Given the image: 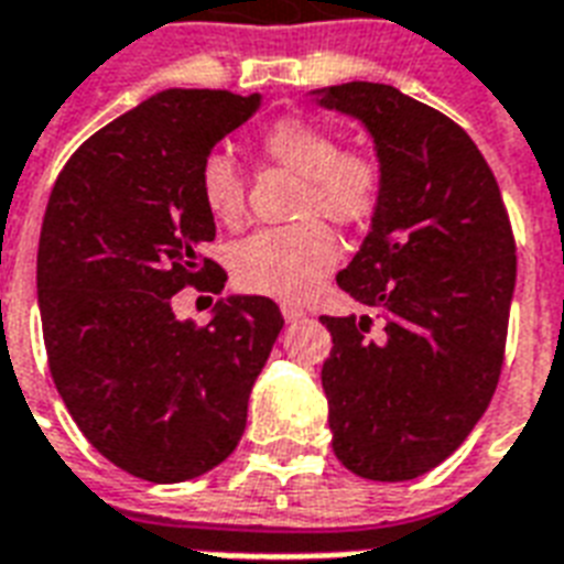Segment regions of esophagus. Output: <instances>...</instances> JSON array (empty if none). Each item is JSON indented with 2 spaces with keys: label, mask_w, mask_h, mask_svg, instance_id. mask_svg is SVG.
I'll return each mask as SVG.
<instances>
[{
  "label": "esophagus",
  "mask_w": 564,
  "mask_h": 564,
  "mask_svg": "<svg viewBox=\"0 0 564 564\" xmlns=\"http://www.w3.org/2000/svg\"><path fill=\"white\" fill-rule=\"evenodd\" d=\"M281 313L286 322H299V318L304 316V307H301V304H295V301H283Z\"/></svg>",
  "instance_id": "obj_1"
}]
</instances>
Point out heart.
Segmentation results:
<instances>
[{
  "mask_svg": "<svg viewBox=\"0 0 564 564\" xmlns=\"http://www.w3.org/2000/svg\"><path fill=\"white\" fill-rule=\"evenodd\" d=\"M263 152L301 178L295 213L304 219L263 228L242 239L230 269L242 290L299 299L339 260V242L322 217L343 228L366 225L383 198V163L366 149H339L330 128L307 117H281L263 131ZM198 193L213 219L237 225L246 213V184L228 152H210L198 170Z\"/></svg>",
  "mask_w": 564,
  "mask_h": 564,
  "instance_id": "heart-1",
  "label": "heart"
}]
</instances>
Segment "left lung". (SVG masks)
<instances>
[{"label":"left lung","mask_w":564,"mask_h":564,"mask_svg":"<svg viewBox=\"0 0 564 564\" xmlns=\"http://www.w3.org/2000/svg\"><path fill=\"white\" fill-rule=\"evenodd\" d=\"M375 137L383 198L339 290L362 316H322L334 454L357 477L415 480L463 445L498 389L516 237L495 172L454 119L389 84L322 93Z\"/></svg>","instance_id":"left-lung-1"}]
</instances>
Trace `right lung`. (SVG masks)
<instances>
[{
    "label": "right lung",
    "mask_w": 564,
    "mask_h": 564,
    "mask_svg": "<svg viewBox=\"0 0 564 564\" xmlns=\"http://www.w3.org/2000/svg\"><path fill=\"white\" fill-rule=\"evenodd\" d=\"M257 105V93H158L84 140L48 195L37 248L48 371L87 442L140 480H193L234 454L283 327L263 295L219 301L210 325L172 313L184 286L225 290V269L202 254L216 221L198 170Z\"/></svg>",
    "instance_id": "add662e5"
}]
</instances>
